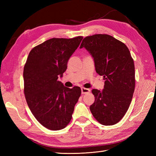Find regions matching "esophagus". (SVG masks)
<instances>
[{"label": "esophagus", "instance_id": "esophagus-1", "mask_svg": "<svg viewBox=\"0 0 156 156\" xmlns=\"http://www.w3.org/2000/svg\"><path fill=\"white\" fill-rule=\"evenodd\" d=\"M81 91H82V94H87L89 93L90 92V90L88 88H86L84 87H82L81 88Z\"/></svg>", "mask_w": 156, "mask_h": 156}]
</instances>
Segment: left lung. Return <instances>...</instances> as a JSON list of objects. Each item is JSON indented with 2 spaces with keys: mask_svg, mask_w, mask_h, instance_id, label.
Here are the masks:
<instances>
[{
  "mask_svg": "<svg viewBox=\"0 0 156 156\" xmlns=\"http://www.w3.org/2000/svg\"><path fill=\"white\" fill-rule=\"evenodd\" d=\"M84 47L94 58L96 72L105 80L102 90H92L95 101L90 110L99 123L115 125L124 117L133 98V59L124 43L107 34L87 36L80 45Z\"/></svg>",
  "mask_w": 156,
  "mask_h": 156,
  "instance_id": "obj_1",
  "label": "left lung"
}]
</instances>
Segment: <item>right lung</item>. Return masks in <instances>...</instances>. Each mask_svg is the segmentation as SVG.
Here are the masks:
<instances>
[{
	"label": "right lung",
	"mask_w": 156,
	"mask_h": 156,
	"mask_svg": "<svg viewBox=\"0 0 156 156\" xmlns=\"http://www.w3.org/2000/svg\"><path fill=\"white\" fill-rule=\"evenodd\" d=\"M82 39L78 36L48 39L31 49L24 66L28 107L39 123L50 130H60L69 124L81 95L80 87H66L58 77L66 70L69 58Z\"/></svg>",
	"instance_id": "add662e5"
}]
</instances>
